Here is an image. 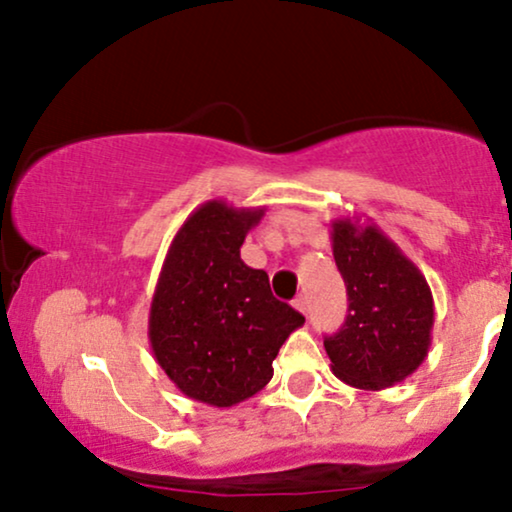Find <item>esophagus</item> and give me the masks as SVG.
I'll use <instances>...</instances> for the list:
<instances>
[{
	"label": "esophagus",
	"instance_id": "obj_1",
	"mask_svg": "<svg viewBox=\"0 0 512 512\" xmlns=\"http://www.w3.org/2000/svg\"><path fill=\"white\" fill-rule=\"evenodd\" d=\"M293 304H295V309H297V312L307 314V297H304V295H300V297H297V300H295Z\"/></svg>",
	"mask_w": 512,
	"mask_h": 512
}]
</instances>
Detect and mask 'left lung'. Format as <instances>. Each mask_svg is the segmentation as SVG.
<instances>
[{
	"mask_svg": "<svg viewBox=\"0 0 512 512\" xmlns=\"http://www.w3.org/2000/svg\"><path fill=\"white\" fill-rule=\"evenodd\" d=\"M333 257L347 286V319L323 340L331 371L359 390L401 383L428 357L435 302L425 276L373 222L331 224Z\"/></svg>",
	"mask_w": 512,
	"mask_h": 512,
	"instance_id": "obj_1",
	"label": "left lung"
}]
</instances>
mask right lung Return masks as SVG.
<instances>
[{"label":"right lung","mask_w":512,"mask_h":512,"mask_svg":"<svg viewBox=\"0 0 512 512\" xmlns=\"http://www.w3.org/2000/svg\"><path fill=\"white\" fill-rule=\"evenodd\" d=\"M267 208L208 200L181 224L155 286L148 340L186 397L229 409L257 394L304 316L271 295L267 271L241 260Z\"/></svg>","instance_id":"1"}]
</instances>
